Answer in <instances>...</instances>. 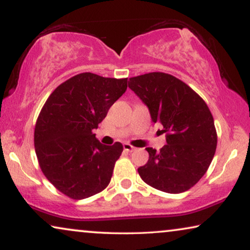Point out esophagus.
<instances>
[{
    "instance_id": "esophagus-1",
    "label": "esophagus",
    "mask_w": 250,
    "mask_h": 250,
    "mask_svg": "<svg viewBox=\"0 0 250 250\" xmlns=\"http://www.w3.org/2000/svg\"><path fill=\"white\" fill-rule=\"evenodd\" d=\"M124 150L127 152H132V151H134L135 148L133 146L128 145V143H124Z\"/></svg>"
}]
</instances>
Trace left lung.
<instances>
[{
  "label": "left lung",
  "instance_id": "8db88e82",
  "mask_svg": "<svg viewBox=\"0 0 250 250\" xmlns=\"http://www.w3.org/2000/svg\"><path fill=\"white\" fill-rule=\"evenodd\" d=\"M128 87L148 105L153 123L163 125L166 142L157 152L146 148L148 163L138 168L150 187L168 193L192 188L207 172L217 146L213 115L199 94L173 75L131 77Z\"/></svg>",
  "mask_w": 250,
  "mask_h": 250
}]
</instances>
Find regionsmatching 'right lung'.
Returning a JSON list of instances; mask_svg holds the SVG:
<instances>
[{"instance_id": "1", "label": "right lung", "mask_w": 250, "mask_h": 250, "mask_svg": "<svg viewBox=\"0 0 250 250\" xmlns=\"http://www.w3.org/2000/svg\"><path fill=\"white\" fill-rule=\"evenodd\" d=\"M126 88L127 78L82 73L61 83L41 109L34 131L37 160L64 196L85 199L108 187L123 146L101 145L93 129Z\"/></svg>"}]
</instances>
